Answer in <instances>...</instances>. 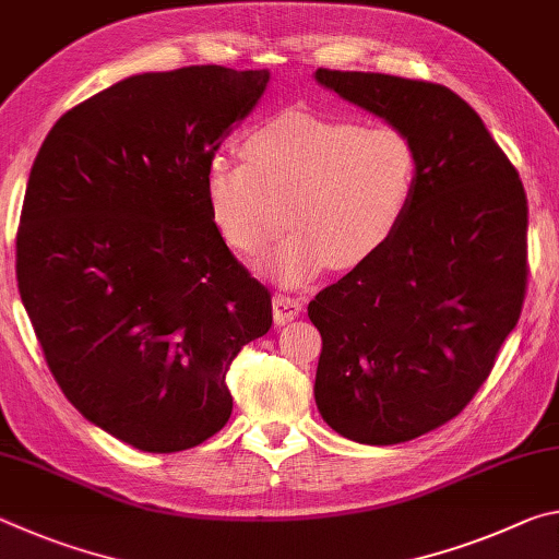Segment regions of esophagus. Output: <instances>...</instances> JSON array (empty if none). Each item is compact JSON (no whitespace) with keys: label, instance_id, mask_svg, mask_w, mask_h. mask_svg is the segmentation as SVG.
Instances as JSON below:
<instances>
[{"label":"esophagus","instance_id":"obj_1","mask_svg":"<svg viewBox=\"0 0 559 559\" xmlns=\"http://www.w3.org/2000/svg\"><path fill=\"white\" fill-rule=\"evenodd\" d=\"M302 310V302L293 296H286V293H276L273 296V320L276 325H286L293 318H298Z\"/></svg>","mask_w":559,"mask_h":559}]
</instances>
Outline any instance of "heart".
<instances>
[{
  "mask_svg": "<svg viewBox=\"0 0 559 559\" xmlns=\"http://www.w3.org/2000/svg\"><path fill=\"white\" fill-rule=\"evenodd\" d=\"M243 163L214 157L204 200L231 249L253 257L283 229L293 234L269 263L286 286L325 266L370 261L400 229L416 189V150L402 130L288 110L251 130Z\"/></svg>",
  "mask_w": 559,
  "mask_h": 559,
  "instance_id": "1",
  "label": "heart"
}]
</instances>
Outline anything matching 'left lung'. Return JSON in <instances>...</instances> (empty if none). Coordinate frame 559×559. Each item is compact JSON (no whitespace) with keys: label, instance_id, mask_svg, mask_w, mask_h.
<instances>
[{"label":"left lung","instance_id":"obj_1","mask_svg":"<svg viewBox=\"0 0 559 559\" xmlns=\"http://www.w3.org/2000/svg\"><path fill=\"white\" fill-rule=\"evenodd\" d=\"M316 81L402 130L419 163L392 239L308 302L323 337L318 412L345 439L390 447L459 416L518 325L525 189L478 112L447 86L330 69Z\"/></svg>","mask_w":559,"mask_h":559}]
</instances>
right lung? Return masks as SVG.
Here are the masks:
<instances>
[{
  "mask_svg": "<svg viewBox=\"0 0 559 559\" xmlns=\"http://www.w3.org/2000/svg\"><path fill=\"white\" fill-rule=\"evenodd\" d=\"M271 73H140L56 120L26 185L19 296L46 365L110 437L175 453L231 416L226 372L271 293L212 222L204 175Z\"/></svg>",
  "mask_w": 559,
  "mask_h": 559,
  "instance_id": "add662e5",
  "label": "right lung"
}]
</instances>
